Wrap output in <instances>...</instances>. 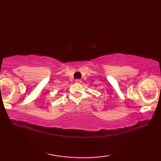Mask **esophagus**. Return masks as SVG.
<instances>
[{
    "label": "esophagus",
    "mask_w": 161,
    "mask_h": 161,
    "mask_svg": "<svg viewBox=\"0 0 161 161\" xmlns=\"http://www.w3.org/2000/svg\"><path fill=\"white\" fill-rule=\"evenodd\" d=\"M75 82H77V83H81V80H79V79H78V80H75Z\"/></svg>",
    "instance_id": "obj_1"
}]
</instances>
